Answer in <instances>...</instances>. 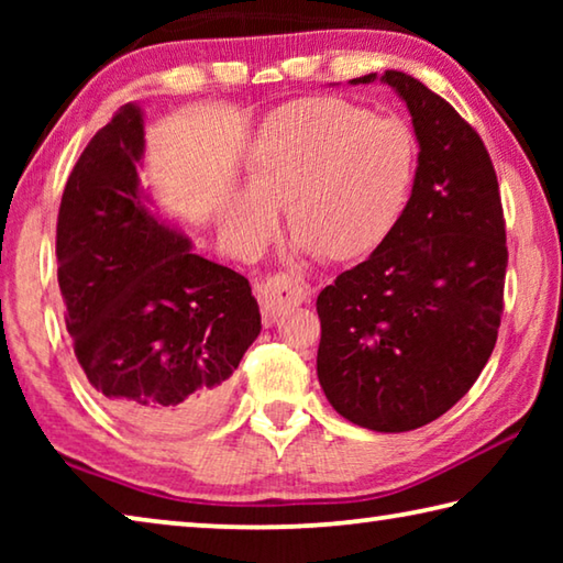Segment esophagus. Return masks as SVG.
<instances>
[{
	"mask_svg": "<svg viewBox=\"0 0 563 563\" xmlns=\"http://www.w3.org/2000/svg\"><path fill=\"white\" fill-rule=\"evenodd\" d=\"M255 295H258L263 320L275 322L283 316V310L292 308V305L308 302L312 288L308 280L300 278V275L275 273L271 278H265L255 285Z\"/></svg>",
	"mask_w": 563,
	"mask_h": 563,
	"instance_id": "1",
	"label": "esophagus"
}]
</instances>
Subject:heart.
Wrapping results in <instances>:
<instances>
[{
	"label": "heart",
	"mask_w": 563,
	"mask_h": 563,
	"mask_svg": "<svg viewBox=\"0 0 563 563\" xmlns=\"http://www.w3.org/2000/svg\"><path fill=\"white\" fill-rule=\"evenodd\" d=\"M415 139L402 121L375 119L342 99L292 101L265 121L245 164L247 190H231L221 228L238 251H258L275 211L322 261L375 253L405 213Z\"/></svg>",
	"instance_id": "obj_1"
}]
</instances>
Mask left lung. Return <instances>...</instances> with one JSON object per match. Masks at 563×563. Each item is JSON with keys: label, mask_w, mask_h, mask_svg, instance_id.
<instances>
[{"label": "left lung", "mask_w": 563, "mask_h": 563, "mask_svg": "<svg viewBox=\"0 0 563 563\" xmlns=\"http://www.w3.org/2000/svg\"><path fill=\"white\" fill-rule=\"evenodd\" d=\"M379 81L412 113L415 186L393 235L318 295V379L352 424L409 432L460 402L497 345L507 225L479 133L415 76Z\"/></svg>", "instance_id": "left-lung-1"}]
</instances>
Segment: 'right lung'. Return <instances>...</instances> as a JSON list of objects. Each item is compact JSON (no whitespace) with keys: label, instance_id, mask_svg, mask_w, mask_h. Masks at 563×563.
I'll return each instance as SVG.
<instances>
[{"label":"right lung","instance_id":"add662e5","mask_svg":"<svg viewBox=\"0 0 563 563\" xmlns=\"http://www.w3.org/2000/svg\"><path fill=\"white\" fill-rule=\"evenodd\" d=\"M141 156L144 117L126 103L66 180L56 275L74 355L101 402L141 432L180 434L221 412L261 312L247 278L148 211Z\"/></svg>","mask_w":563,"mask_h":563}]
</instances>
